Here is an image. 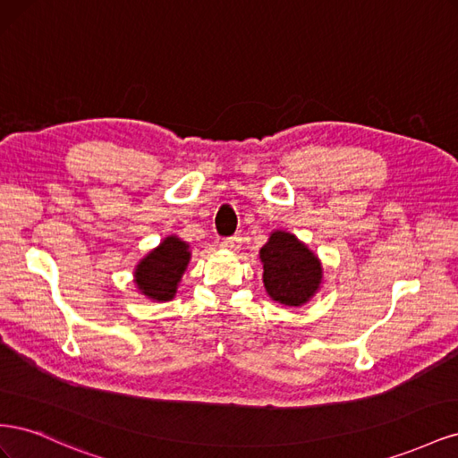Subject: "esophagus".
<instances>
[{
  "mask_svg": "<svg viewBox=\"0 0 458 458\" xmlns=\"http://www.w3.org/2000/svg\"><path fill=\"white\" fill-rule=\"evenodd\" d=\"M241 242V239L239 237H229V239H224V241H221V248H225V250H237V248L241 246L239 244Z\"/></svg>",
  "mask_w": 458,
  "mask_h": 458,
  "instance_id": "obj_1",
  "label": "esophagus"
}]
</instances>
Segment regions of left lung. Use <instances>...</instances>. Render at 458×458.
Wrapping results in <instances>:
<instances>
[{
  "instance_id": "left-lung-1",
  "label": "left lung",
  "mask_w": 458,
  "mask_h": 458,
  "mask_svg": "<svg viewBox=\"0 0 458 458\" xmlns=\"http://www.w3.org/2000/svg\"><path fill=\"white\" fill-rule=\"evenodd\" d=\"M259 259L266 293L283 306H303L321 288V261L293 233L273 231L261 246Z\"/></svg>"
}]
</instances>
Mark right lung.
<instances>
[{
	"label": "right lung",
	"instance_id": "right-lung-1",
	"mask_svg": "<svg viewBox=\"0 0 458 458\" xmlns=\"http://www.w3.org/2000/svg\"><path fill=\"white\" fill-rule=\"evenodd\" d=\"M189 244L177 237H165L135 266L133 276L140 293L150 300L170 301L189 266Z\"/></svg>",
	"mask_w": 458,
	"mask_h": 458
}]
</instances>
